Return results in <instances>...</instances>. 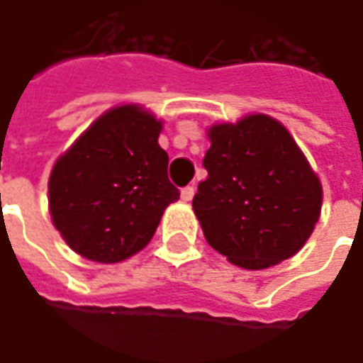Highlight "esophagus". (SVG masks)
<instances>
[{
	"label": "esophagus",
	"instance_id": "obj_1",
	"mask_svg": "<svg viewBox=\"0 0 363 363\" xmlns=\"http://www.w3.org/2000/svg\"><path fill=\"white\" fill-rule=\"evenodd\" d=\"M194 191H196L194 186H184V189H182V191H181V199H182V201H184V202L192 201V196H194Z\"/></svg>",
	"mask_w": 363,
	"mask_h": 363
}]
</instances>
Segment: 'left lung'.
Here are the masks:
<instances>
[{
  "label": "left lung",
  "instance_id": "obj_1",
  "mask_svg": "<svg viewBox=\"0 0 363 363\" xmlns=\"http://www.w3.org/2000/svg\"><path fill=\"white\" fill-rule=\"evenodd\" d=\"M206 135L208 177L192 199L206 242L246 270L294 256L320 218L322 182L292 135L260 113Z\"/></svg>",
  "mask_w": 363,
  "mask_h": 363
}]
</instances>
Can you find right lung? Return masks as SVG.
<instances>
[{
	"label": "right lung",
	"instance_id": "obj_1",
	"mask_svg": "<svg viewBox=\"0 0 363 363\" xmlns=\"http://www.w3.org/2000/svg\"><path fill=\"white\" fill-rule=\"evenodd\" d=\"M162 123L140 105L103 113L49 174V213L71 250L115 264L143 250L181 192L167 177Z\"/></svg>",
	"mask_w": 363,
	"mask_h": 363
}]
</instances>
